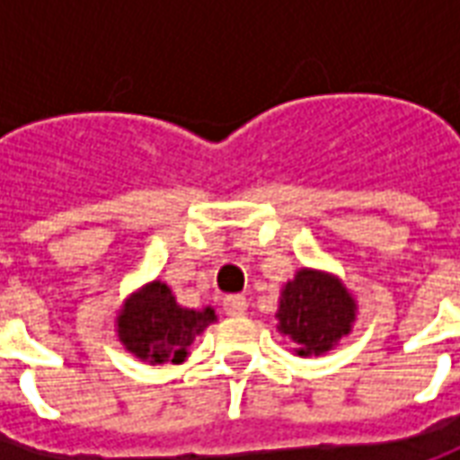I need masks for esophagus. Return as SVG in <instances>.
<instances>
[{"mask_svg":"<svg viewBox=\"0 0 460 460\" xmlns=\"http://www.w3.org/2000/svg\"><path fill=\"white\" fill-rule=\"evenodd\" d=\"M246 308H249V303H246V298L243 296H226L224 298V310H226V315H243L246 313Z\"/></svg>","mask_w":460,"mask_h":460,"instance_id":"obj_1","label":"esophagus"}]
</instances>
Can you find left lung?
<instances>
[{
  "label": "left lung",
  "mask_w": 460,
  "mask_h": 460,
  "mask_svg": "<svg viewBox=\"0 0 460 460\" xmlns=\"http://www.w3.org/2000/svg\"><path fill=\"white\" fill-rule=\"evenodd\" d=\"M276 318L280 332L296 342V355L318 357L349 332L355 300L328 273L298 270V276L283 288Z\"/></svg>",
  "instance_id": "8db88e82"
}]
</instances>
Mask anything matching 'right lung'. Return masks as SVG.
Wrapping results in <instances>:
<instances>
[{"instance_id":"add662e5","label":"right lung","mask_w":460,"mask_h":460,"mask_svg":"<svg viewBox=\"0 0 460 460\" xmlns=\"http://www.w3.org/2000/svg\"><path fill=\"white\" fill-rule=\"evenodd\" d=\"M214 320L217 315L211 308L187 310L177 305L172 290L155 280L125 303L118 318V335L132 355L150 365L181 362L194 338Z\"/></svg>"}]
</instances>
